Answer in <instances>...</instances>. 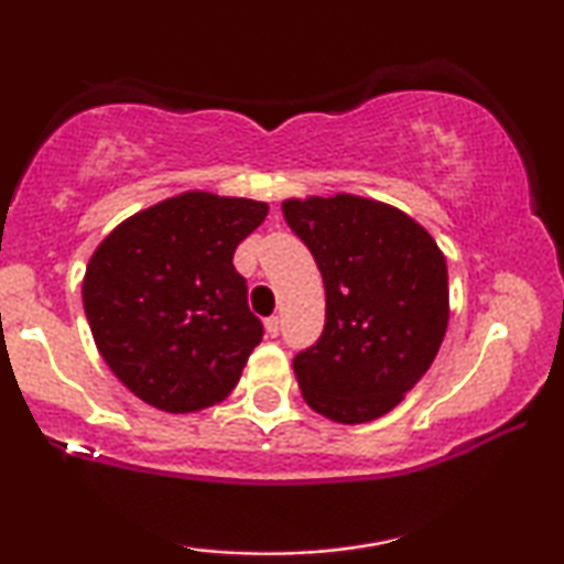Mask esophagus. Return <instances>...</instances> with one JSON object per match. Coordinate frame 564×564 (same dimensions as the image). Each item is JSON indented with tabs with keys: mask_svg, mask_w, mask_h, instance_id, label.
<instances>
[{
	"mask_svg": "<svg viewBox=\"0 0 564 564\" xmlns=\"http://www.w3.org/2000/svg\"><path fill=\"white\" fill-rule=\"evenodd\" d=\"M264 328H267L269 336L276 338V336H280V318H276V315H272V318H267L264 321Z\"/></svg>",
	"mask_w": 564,
	"mask_h": 564,
	"instance_id": "obj_1",
	"label": "esophagus"
}]
</instances>
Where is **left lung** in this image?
<instances>
[{"mask_svg": "<svg viewBox=\"0 0 564 564\" xmlns=\"http://www.w3.org/2000/svg\"><path fill=\"white\" fill-rule=\"evenodd\" d=\"M323 274L326 326L292 367L305 403L336 423L390 413L429 372L449 323L446 259L419 220L338 192L282 203Z\"/></svg>", "mask_w": 564, "mask_h": 564, "instance_id": "1", "label": "left lung"}]
</instances>
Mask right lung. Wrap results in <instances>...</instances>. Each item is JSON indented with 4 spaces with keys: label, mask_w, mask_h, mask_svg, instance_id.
Returning <instances> with one entry per match:
<instances>
[{
    "label": "right lung",
    "mask_w": 564,
    "mask_h": 564,
    "mask_svg": "<svg viewBox=\"0 0 564 564\" xmlns=\"http://www.w3.org/2000/svg\"><path fill=\"white\" fill-rule=\"evenodd\" d=\"M267 203L189 189L130 215L91 253L82 297L97 351L159 411L230 395L264 328L234 253Z\"/></svg>",
    "instance_id": "1"
}]
</instances>
